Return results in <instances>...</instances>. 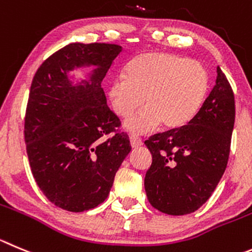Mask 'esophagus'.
Wrapping results in <instances>:
<instances>
[{"mask_svg": "<svg viewBox=\"0 0 252 252\" xmlns=\"http://www.w3.org/2000/svg\"><path fill=\"white\" fill-rule=\"evenodd\" d=\"M129 140H130L131 148H139L143 145V140L139 137H137V135H130Z\"/></svg>", "mask_w": 252, "mask_h": 252, "instance_id": "obj_1", "label": "esophagus"}]
</instances>
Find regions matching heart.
Returning <instances> with one entry per match:
<instances>
[{"label":"heart","mask_w":252,"mask_h":252,"mask_svg":"<svg viewBox=\"0 0 252 252\" xmlns=\"http://www.w3.org/2000/svg\"><path fill=\"white\" fill-rule=\"evenodd\" d=\"M210 78L200 63L169 52H149L126 63L124 76L108 83L107 94L115 114L126 118L133 133H147L159 124L168 129L187 126L208 97Z\"/></svg>","instance_id":"obj_1"}]
</instances>
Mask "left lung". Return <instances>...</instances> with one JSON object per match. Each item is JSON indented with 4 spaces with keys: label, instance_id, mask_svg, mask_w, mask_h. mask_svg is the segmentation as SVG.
<instances>
[{
    "label": "left lung",
    "instance_id": "1",
    "mask_svg": "<svg viewBox=\"0 0 252 252\" xmlns=\"http://www.w3.org/2000/svg\"><path fill=\"white\" fill-rule=\"evenodd\" d=\"M234 123V93L218 67L215 86L195 118L145 140L153 163L144 187L153 208L187 215L206 203L226 169Z\"/></svg>",
    "mask_w": 252,
    "mask_h": 252
}]
</instances>
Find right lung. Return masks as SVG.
Returning <instances> with one entry per match:
<instances>
[{"mask_svg": "<svg viewBox=\"0 0 252 252\" xmlns=\"http://www.w3.org/2000/svg\"><path fill=\"white\" fill-rule=\"evenodd\" d=\"M123 51L118 44L73 42L34 74L25 121L32 174L51 203L81 213L107 199L131 147L103 92V78ZM84 67V75L75 72Z\"/></svg>", "mask_w": 252, "mask_h": 252, "instance_id": "obj_1", "label": "right lung"}]
</instances>
